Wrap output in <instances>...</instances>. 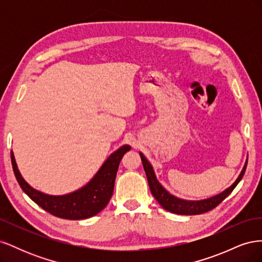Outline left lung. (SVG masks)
<instances>
[{"mask_svg": "<svg viewBox=\"0 0 262 262\" xmlns=\"http://www.w3.org/2000/svg\"><path fill=\"white\" fill-rule=\"evenodd\" d=\"M140 155H141L142 164H143V167L147 177L149 190L150 192H152L153 196L166 211L180 214V215H196V214H202L213 210L214 208H216L227 195L231 194V192L235 189V187L238 185V182L242 180L244 176L246 167H247V162H248V160L246 161L242 172L239 173L238 178L236 179L234 184L226 190H224L222 193L209 198V199H204L200 201H188V200L179 199V198L170 194L167 190H166L160 182L157 181L152 165L149 164V162L146 160L145 156L142 153H140Z\"/></svg>", "mask_w": 262, "mask_h": 262, "instance_id": "left-lung-1", "label": "left lung"}]
</instances>
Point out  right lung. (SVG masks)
Wrapping results in <instances>:
<instances>
[{
  "label": "right lung",
  "mask_w": 262,
  "mask_h": 262,
  "mask_svg": "<svg viewBox=\"0 0 262 262\" xmlns=\"http://www.w3.org/2000/svg\"><path fill=\"white\" fill-rule=\"evenodd\" d=\"M130 148L129 145H123L117 149L107 158L89 184L64 195H49L30 187L20 175L13 150H11V161L15 177L23 191L39 207L61 219L84 220L96 215L106 208L114 192L119 164Z\"/></svg>",
  "instance_id": "1"
}]
</instances>
